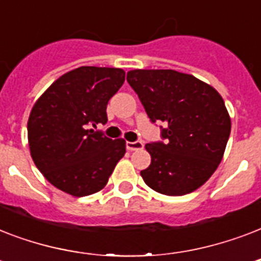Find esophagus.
<instances>
[{"label":"esophagus","mask_w":261,"mask_h":261,"mask_svg":"<svg viewBox=\"0 0 261 261\" xmlns=\"http://www.w3.org/2000/svg\"><path fill=\"white\" fill-rule=\"evenodd\" d=\"M126 146L130 151L141 150V149H143V143L141 141H135V142H127Z\"/></svg>","instance_id":"esophagus-1"}]
</instances>
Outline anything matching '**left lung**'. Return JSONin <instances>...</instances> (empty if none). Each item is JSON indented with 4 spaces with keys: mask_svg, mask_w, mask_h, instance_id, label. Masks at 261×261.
<instances>
[{
    "mask_svg": "<svg viewBox=\"0 0 261 261\" xmlns=\"http://www.w3.org/2000/svg\"><path fill=\"white\" fill-rule=\"evenodd\" d=\"M127 83L151 123L164 122L159 142L146 143L151 163L141 171L151 190L180 196L198 190L223 157L230 118L223 98L196 77L176 70H131Z\"/></svg>",
    "mask_w": 261,
    "mask_h": 261,
    "instance_id": "obj_1",
    "label": "left lung"
}]
</instances>
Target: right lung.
<instances>
[{
    "label": "right lung",
    "instance_id": "obj_1",
    "mask_svg": "<svg viewBox=\"0 0 261 261\" xmlns=\"http://www.w3.org/2000/svg\"><path fill=\"white\" fill-rule=\"evenodd\" d=\"M115 67L81 66L59 77L39 97L28 119V142L35 165L54 187L87 196L106 187L126 153L124 139H111L107 104L124 83Z\"/></svg>",
    "mask_w": 261,
    "mask_h": 261
}]
</instances>
